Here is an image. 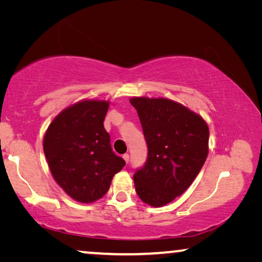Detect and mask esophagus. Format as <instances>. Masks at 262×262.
<instances>
[{
	"instance_id": "obj_1",
	"label": "esophagus",
	"mask_w": 262,
	"mask_h": 262,
	"mask_svg": "<svg viewBox=\"0 0 262 262\" xmlns=\"http://www.w3.org/2000/svg\"><path fill=\"white\" fill-rule=\"evenodd\" d=\"M123 159H125V162L126 163H128V162H129V155H128V154H125V155H123Z\"/></svg>"
}]
</instances>
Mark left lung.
Here are the masks:
<instances>
[{
  "instance_id": "1",
  "label": "left lung",
  "mask_w": 262,
  "mask_h": 262,
  "mask_svg": "<svg viewBox=\"0 0 262 262\" xmlns=\"http://www.w3.org/2000/svg\"><path fill=\"white\" fill-rule=\"evenodd\" d=\"M148 157L134 173L135 190L152 207L165 206L187 189L208 156L209 128L196 113L166 98L134 97Z\"/></svg>"
}]
</instances>
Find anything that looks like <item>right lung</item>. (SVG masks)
I'll list each match as a JSON object with an SVG mask.
<instances>
[{"label": "right lung", "instance_id": "1", "mask_svg": "<svg viewBox=\"0 0 262 262\" xmlns=\"http://www.w3.org/2000/svg\"><path fill=\"white\" fill-rule=\"evenodd\" d=\"M108 101L83 100L57 115L43 137V152L60 187L74 200L90 203L107 193L126 162L111 147L104 128Z\"/></svg>", "mask_w": 262, "mask_h": 262}]
</instances>
